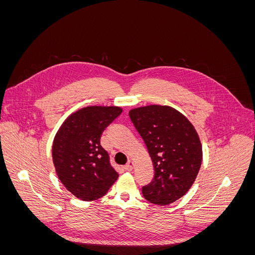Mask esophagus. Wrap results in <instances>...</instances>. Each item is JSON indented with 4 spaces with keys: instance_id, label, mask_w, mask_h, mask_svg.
<instances>
[{
    "instance_id": "obj_1",
    "label": "esophagus",
    "mask_w": 255,
    "mask_h": 255,
    "mask_svg": "<svg viewBox=\"0 0 255 255\" xmlns=\"http://www.w3.org/2000/svg\"><path fill=\"white\" fill-rule=\"evenodd\" d=\"M125 169H126L127 171H132V169H133V161H132V160H128V164H127L126 167H125Z\"/></svg>"
}]
</instances>
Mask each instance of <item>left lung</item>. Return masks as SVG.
Instances as JSON below:
<instances>
[{
  "mask_svg": "<svg viewBox=\"0 0 255 255\" xmlns=\"http://www.w3.org/2000/svg\"><path fill=\"white\" fill-rule=\"evenodd\" d=\"M128 116L153 163V179L141 188L144 199L161 206L176 201L189 190L201 167L202 146L195 128L169 106L139 107Z\"/></svg>",
  "mask_w": 255,
  "mask_h": 255,
  "instance_id": "8db88e82",
  "label": "left lung"
}]
</instances>
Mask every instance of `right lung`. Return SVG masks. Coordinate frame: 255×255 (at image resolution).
I'll return each instance as SVG.
<instances>
[{
	"mask_svg": "<svg viewBox=\"0 0 255 255\" xmlns=\"http://www.w3.org/2000/svg\"><path fill=\"white\" fill-rule=\"evenodd\" d=\"M122 113L116 106H89L72 114L60 127L52 146L58 179L83 201L103 197L118 179L100 140Z\"/></svg>",
	"mask_w": 255,
	"mask_h": 255,
	"instance_id": "add662e5",
	"label": "right lung"
}]
</instances>
